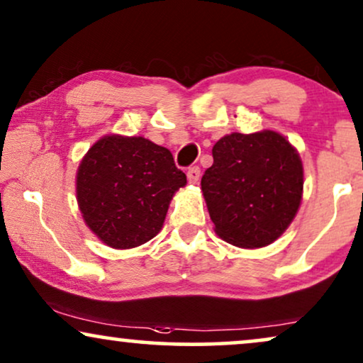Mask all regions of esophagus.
I'll use <instances>...</instances> for the list:
<instances>
[{
  "label": "esophagus",
  "mask_w": 363,
  "mask_h": 363,
  "mask_svg": "<svg viewBox=\"0 0 363 363\" xmlns=\"http://www.w3.org/2000/svg\"><path fill=\"white\" fill-rule=\"evenodd\" d=\"M187 179H189V182H192V184H197L201 179V169L199 166H192L187 169Z\"/></svg>",
  "instance_id": "1"
}]
</instances>
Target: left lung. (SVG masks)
Returning <instances> with one entry per match:
<instances>
[{"label":"left lung","instance_id":"left-lung-1","mask_svg":"<svg viewBox=\"0 0 363 363\" xmlns=\"http://www.w3.org/2000/svg\"><path fill=\"white\" fill-rule=\"evenodd\" d=\"M212 157L201 187L217 235L245 249L272 244L301 206L303 169L296 149L274 131L234 133L216 143Z\"/></svg>","mask_w":363,"mask_h":363}]
</instances>
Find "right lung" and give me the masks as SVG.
<instances>
[{
    "mask_svg": "<svg viewBox=\"0 0 363 363\" xmlns=\"http://www.w3.org/2000/svg\"><path fill=\"white\" fill-rule=\"evenodd\" d=\"M186 174L169 149L144 138L106 136L77 169V204L86 224L114 249L138 247L161 230Z\"/></svg>",
    "mask_w": 363,
    "mask_h": 363,
    "instance_id": "obj_1",
    "label": "right lung"
}]
</instances>
